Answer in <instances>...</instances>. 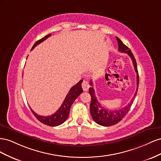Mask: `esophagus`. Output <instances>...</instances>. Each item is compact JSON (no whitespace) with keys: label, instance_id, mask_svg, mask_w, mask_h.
Listing matches in <instances>:
<instances>
[{"label":"esophagus","instance_id":"esophagus-1","mask_svg":"<svg viewBox=\"0 0 161 161\" xmlns=\"http://www.w3.org/2000/svg\"><path fill=\"white\" fill-rule=\"evenodd\" d=\"M81 87H82V88H83V90L84 91L88 90V89L90 88V85H89V83L88 82V81L84 80L83 82H82Z\"/></svg>","mask_w":161,"mask_h":161}]
</instances>
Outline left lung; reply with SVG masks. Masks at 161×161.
<instances>
[{
    "instance_id": "obj_1",
    "label": "left lung",
    "mask_w": 161,
    "mask_h": 161,
    "mask_svg": "<svg viewBox=\"0 0 161 161\" xmlns=\"http://www.w3.org/2000/svg\"><path fill=\"white\" fill-rule=\"evenodd\" d=\"M116 38L119 46V51L124 53H127L131 58L133 64H134L135 71L137 73V89L134 96V98H132L130 103L126 107L117 110V111H113V110H108L102 107V105L100 104L97 98L96 97L94 88L92 87L89 88V93L91 96V103L90 107L91 116L96 123L105 127L115 125V124L118 123L119 121H121L125 117L128 111H130L133 103H134V100L136 98V96L137 94V88H138L139 85V75L138 72H137L136 61L134 58V54L131 53V50L126 45L124 44L120 39L117 37H116ZM90 85L92 86V81H90Z\"/></svg>"
}]
</instances>
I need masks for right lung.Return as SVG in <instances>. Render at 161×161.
<instances>
[{"mask_svg": "<svg viewBox=\"0 0 161 161\" xmlns=\"http://www.w3.org/2000/svg\"><path fill=\"white\" fill-rule=\"evenodd\" d=\"M50 36H51V34H48L44 36L43 38L38 40L37 42H35L33 47H32L31 50H33L36 46L43 42L46 39L50 37ZM82 81H83V80H81L77 84H76L75 86H73L70 89L67 95L66 96L65 100H64L62 105L60 107V108L57 110L56 113H54L52 115L50 116H41L39 115L37 113H36L33 110L30 108L31 112L34 114V115L41 123H42L45 124V125L48 126L55 127L63 123L67 120L69 115V111L72 104L74 102L75 100L78 97V96L83 92V90H82L81 88Z\"/></svg>", "mask_w": 161, "mask_h": 161, "instance_id": "right-lung-1", "label": "right lung"}]
</instances>
